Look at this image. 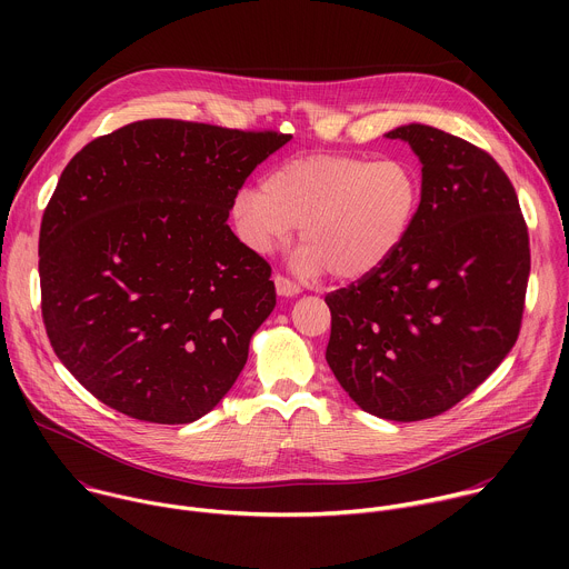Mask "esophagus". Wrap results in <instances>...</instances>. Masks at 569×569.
I'll use <instances>...</instances> for the list:
<instances>
[{
    "label": "esophagus",
    "mask_w": 569,
    "mask_h": 569,
    "mask_svg": "<svg viewBox=\"0 0 569 569\" xmlns=\"http://www.w3.org/2000/svg\"><path fill=\"white\" fill-rule=\"evenodd\" d=\"M274 288H277V292L281 297H295V295L301 292V288L295 281H290L288 277H283V274H274Z\"/></svg>",
    "instance_id": "obj_1"
}]
</instances>
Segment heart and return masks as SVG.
I'll use <instances>...</instances> for the list:
<instances>
[{
  "label": "heart",
  "mask_w": 569,
  "mask_h": 569,
  "mask_svg": "<svg viewBox=\"0 0 569 569\" xmlns=\"http://www.w3.org/2000/svg\"><path fill=\"white\" fill-rule=\"evenodd\" d=\"M421 204V178L400 157L308 154L288 159L263 187L240 189L231 216L257 252H272L301 223L299 270L360 281L405 246Z\"/></svg>",
  "instance_id": "heart-1"
}]
</instances>
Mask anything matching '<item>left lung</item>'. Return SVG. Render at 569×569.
I'll return each mask as SVG.
<instances>
[{
	"mask_svg": "<svg viewBox=\"0 0 569 569\" xmlns=\"http://www.w3.org/2000/svg\"><path fill=\"white\" fill-rule=\"evenodd\" d=\"M387 137L421 159L419 213L382 270L327 295V362L365 412L423 421L455 408L513 349L529 231L509 176L486 150L421 123Z\"/></svg>",
	"mask_w": 569,
	"mask_h": 569,
	"instance_id": "8db88e82",
	"label": "left lung"
}]
</instances>
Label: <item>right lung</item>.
<instances>
[{
  "label": "right lung",
  "instance_id": "obj_1",
  "mask_svg": "<svg viewBox=\"0 0 569 569\" xmlns=\"http://www.w3.org/2000/svg\"><path fill=\"white\" fill-rule=\"evenodd\" d=\"M286 141L146 119L71 157L40 224L42 319L60 362L108 408L178 426L231 389L277 292L227 218Z\"/></svg>",
  "mask_w": 569,
  "mask_h": 569
}]
</instances>
